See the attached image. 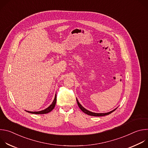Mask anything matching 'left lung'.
Segmentation results:
<instances>
[{
	"mask_svg": "<svg viewBox=\"0 0 148 148\" xmlns=\"http://www.w3.org/2000/svg\"><path fill=\"white\" fill-rule=\"evenodd\" d=\"M77 99V104H78V107H79V108L81 109V110L82 111V112H84V113L85 114H87V115H91V116H105V115H109V114H110L111 113H112V112H114L116 109H115V110H112V111H110V112H107V113H95V112H91V111H88V110H86L85 108H84L82 105L79 103V102H78V99Z\"/></svg>",
	"mask_w": 148,
	"mask_h": 148,
	"instance_id": "left-lung-1",
	"label": "left lung"
}]
</instances>
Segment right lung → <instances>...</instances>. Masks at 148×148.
Returning a JSON list of instances; mask_svg holds the SVG:
<instances>
[{"instance_id":"obj_1","label":"right lung","mask_w":148,"mask_h":148,"mask_svg":"<svg viewBox=\"0 0 148 148\" xmlns=\"http://www.w3.org/2000/svg\"><path fill=\"white\" fill-rule=\"evenodd\" d=\"M56 101H57V98H56V94L55 95V97H54V101H53L52 103L50 105V106L47 108L46 109L44 110H42V111H37V112H32V111H26L29 113H31V114H47L50 112H51L54 108L55 105H56Z\"/></svg>"}]
</instances>
